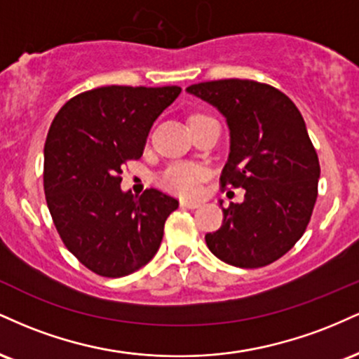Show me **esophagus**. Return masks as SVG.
I'll return each instance as SVG.
<instances>
[{"instance_id": "1", "label": "esophagus", "mask_w": 359, "mask_h": 359, "mask_svg": "<svg viewBox=\"0 0 359 359\" xmlns=\"http://www.w3.org/2000/svg\"><path fill=\"white\" fill-rule=\"evenodd\" d=\"M199 205H201L199 201H187V199L180 201V208H185V209H197Z\"/></svg>"}]
</instances>
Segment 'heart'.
Wrapping results in <instances>:
<instances>
[{
    "mask_svg": "<svg viewBox=\"0 0 359 359\" xmlns=\"http://www.w3.org/2000/svg\"><path fill=\"white\" fill-rule=\"evenodd\" d=\"M208 172L197 163L175 162L170 163L158 177V182L167 191L180 194V196H194L199 192L201 182L205 179Z\"/></svg>",
    "mask_w": 359,
    "mask_h": 359,
    "instance_id": "b5f03b06",
    "label": "heart"
}]
</instances>
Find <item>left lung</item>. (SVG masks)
<instances>
[{
	"mask_svg": "<svg viewBox=\"0 0 359 359\" xmlns=\"http://www.w3.org/2000/svg\"><path fill=\"white\" fill-rule=\"evenodd\" d=\"M185 90L226 118L221 185L245 189V201L222 208V226L205 234L208 248L240 269L270 265L302 238L314 211L320 167L306 121L282 90L262 82L222 79Z\"/></svg>",
	"mask_w": 359,
	"mask_h": 359,
	"instance_id": "obj_1",
	"label": "left lung"
}]
</instances>
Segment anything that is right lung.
<instances>
[{
	"instance_id": "right-lung-1",
	"label": "right lung",
	"mask_w": 359,
	"mask_h": 359,
	"mask_svg": "<svg viewBox=\"0 0 359 359\" xmlns=\"http://www.w3.org/2000/svg\"><path fill=\"white\" fill-rule=\"evenodd\" d=\"M179 86H104L77 94L53 118L43 148V189L65 248L101 277H125L160 248L175 197L121 191L123 165L142 156L155 119Z\"/></svg>"
}]
</instances>
